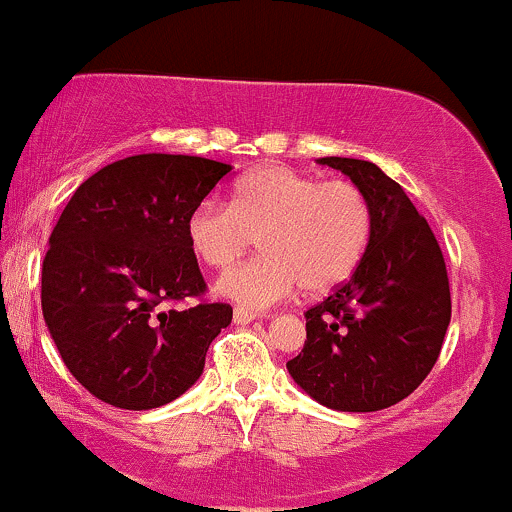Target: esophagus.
Segmentation results:
<instances>
[{
	"mask_svg": "<svg viewBox=\"0 0 512 512\" xmlns=\"http://www.w3.org/2000/svg\"><path fill=\"white\" fill-rule=\"evenodd\" d=\"M232 318H234V323H237V326H246V323L256 321L258 314H254V311H249V309H244V306H234Z\"/></svg>",
	"mask_w": 512,
	"mask_h": 512,
	"instance_id": "34e87169",
	"label": "esophagus"
}]
</instances>
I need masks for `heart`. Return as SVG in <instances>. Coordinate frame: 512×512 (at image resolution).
I'll return each instance as SVG.
<instances>
[{
	"label": "heart",
	"mask_w": 512,
	"mask_h": 512,
	"mask_svg": "<svg viewBox=\"0 0 512 512\" xmlns=\"http://www.w3.org/2000/svg\"><path fill=\"white\" fill-rule=\"evenodd\" d=\"M374 230L362 189L347 179H321L287 165L244 174L230 206L203 198L186 218V239L203 266L230 268L258 234L263 254L225 273L218 292L249 309L292 297L299 285L321 294L359 268Z\"/></svg>",
	"instance_id": "heart-1"
}]
</instances>
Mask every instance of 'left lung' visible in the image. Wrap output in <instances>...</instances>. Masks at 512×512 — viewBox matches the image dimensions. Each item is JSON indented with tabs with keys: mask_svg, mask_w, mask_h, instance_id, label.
Here are the masks:
<instances>
[{
	"mask_svg": "<svg viewBox=\"0 0 512 512\" xmlns=\"http://www.w3.org/2000/svg\"><path fill=\"white\" fill-rule=\"evenodd\" d=\"M364 191L374 213L352 278L306 311L304 350L287 371L338 412H376L419 388L450 323L446 261L405 189L369 160L318 158Z\"/></svg>",
	"mask_w": 512,
	"mask_h": 512,
	"instance_id": "1",
	"label": "left lung"
}]
</instances>
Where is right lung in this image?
Masks as SVG:
<instances>
[{"instance_id": "obj_1", "label": "right lung", "mask_w": 512, "mask_h": 512, "mask_svg": "<svg viewBox=\"0 0 512 512\" xmlns=\"http://www.w3.org/2000/svg\"><path fill=\"white\" fill-rule=\"evenodd\" d=\"M230 170L196 155H131L88 177L59 215L42 261V316L71 376L107 405L177 400L230 326V304L162 309L206 292L186 218Z\"/></svg>"}]
</instances>
